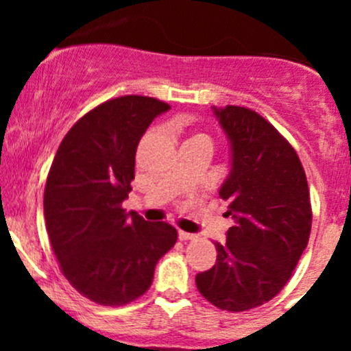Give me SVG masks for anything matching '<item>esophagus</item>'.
Masks as SVG:
<instances>
[{
  "mask_svg": "<svg viewBox=\"0 0 351 351\" xmlns=\"http://www.w3.org/2000/svg\"><path fill=\"white\" fill-rule=\"evenodd\" d=\"M178 237H180V241H195L196 234H191V232H184V231H178Z\"/></svg>",
  "mask_w": 351,
  "mask_h": 351,
  "instance_id": "34e87169",
  "label": "esophagus"
}]
</instances>
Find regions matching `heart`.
<instances>
[{"mask_svg": "<svg viewBox=\"0 0 351 351\" xmlns=\"http://www.w3.org/2000/svg\"><path fill=\"white\" fill-rule=\"evenodd\" d=\"M198 136H203V135H195V136H191V138H198Z\"/></svg>", "mask_w": 351, "mask_h": 351, "instance_id": "1", "label": "heart"}]
</instances>
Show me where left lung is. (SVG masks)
<instances>
[{"mask_svg": "<svg viewBox=\"0 0 351 351\" xmlns=\"http://www.w3.org/2000/svg\"><path fill=\"white\" fill-rule=\"evenodd\" d=\"M231 145V171L219 189L234 219L216 264L196 287L229 312L259 307L282 291L312 228L310 193L292 145L264 117L245 107H213Z\"/></svg>", "mask_w": 351, "mask_h": 351, "instance_id": "left-lung-1", "label": "left lung"}]
</instances>
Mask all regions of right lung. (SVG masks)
I'll list each match as a JSON object with an SVG mask.
<instances>
[{"mask_svg": "<svg viewBox=\"0 0 351 351\" xmlns=\"http://www.w3.org/2000/svg\"><path fill=\"white\" fill-rule=\"evenodd\" d=\"M168 108L145 95L107 100L75 122L51 165L44 217L52 251L72 287L95 304L119 307L143 295L178 237L168 223L122 208L140 138Z\"/></svg>", "mask_w": 351, "mask_h": 351, "instance_id": "right-lung-1", "label": "right lung"}]
</instances>
